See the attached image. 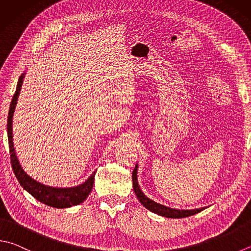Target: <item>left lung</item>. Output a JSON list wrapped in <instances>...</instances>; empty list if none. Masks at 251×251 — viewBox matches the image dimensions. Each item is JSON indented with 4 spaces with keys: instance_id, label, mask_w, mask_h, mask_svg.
<instances>
[{
    "instance_id": "left-lung-1",
    "label": "left lung",
    "mask_w": 251,
    "mask_h": 251,
    "mask_svg": "<svg viewBox=\"0 0 251 251\" xmlns=\"http://www.w3.org/2000/svg\"><path fill=\"white\" fill-rule=\"evenodd\" d=\"M132 181H133V190L135 196L138 197L139 201L145 206L146 209L153 212L155 214L162 215L165 217H169V219H180V217H188L191 215H195L199 212L203 211L205 207H200V209H193V210H177V209H172V207L160 204V203L155 202L151 200L150 198L146 197L143 191L141 190L138 182V164L135 165V168L132 173Z\"/></svg>"
}]
</instances>
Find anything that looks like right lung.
Wrapping results in <instances>:
<instances>
[{"label":"right lung","instance_id":"right-lung-1","mask_svg":"<svg viewBox=\"0 0 251 251\" xmlns=\"http://www.w3.org/2000/svg\"><path fill=\"white\" fill-rule=\"evenodd\" d=\"M24 77H25V73H23L20 76V78H18L17 87H16L15 94H14L13 96L11 106H9L8 118H7L8 146H9V153H11V163H12V168L14 170V174H15V176L17 178L18 182L21 183V186L25 189L27 192H29L32 197L36 198L38 201L44 203V204L52 206V207H58V209H65V207L77 205L79 203H82L86 200V198L88 197L89 193H91L96 172H94L91 175V177H88L87 180H85V182L79 184V186H75L71 188L50 187L35 180L34 178H31L29 175L23 169L20 160L17 158V155L15 152V149H14V143H13L12 124H13L14 110H15L18 96H20Z\"/></svg>","mask_w":251,"mask_h":251}]
</instances>
